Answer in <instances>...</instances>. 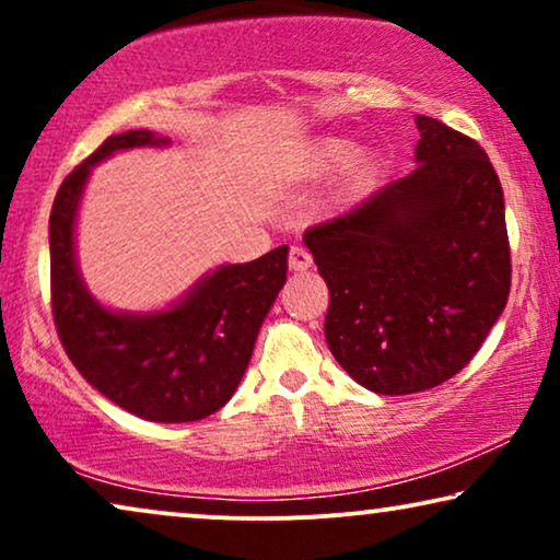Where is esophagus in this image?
<instances>
[{
    "instance_id": "esophagus-1",
    "label": "esophagus",
    "mask_w": 560,
    "mask_h": 560,
    "mask_svg": "<svg viewBox=\"0 0 560 560\" xmlns=\"http://www.w3.org/2000/svg\"><path fill=\"white\" fill-rule=\"evenodd\" d=\"M288 265H290V270H293V272H305V270H308V267L313 265L308 249H303V247H290Z\"/></svg>"
}]
</instances>
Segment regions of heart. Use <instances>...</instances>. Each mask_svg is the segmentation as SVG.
<instances>
[{
  "label": "heart",
  "mask_w": 560,
  "mask_h": 560,
  "mask_svg": "<svg viewBox=\"0 0 560 560\" xmlns=\"http://www.w3.org/2000/svg\"><path fill=\"white\" fill-rule=\"evenodd\" d=\"M354 155V144L349 140H339V137H326V140H318L311 144V150L305 152L303 158V173H328L334 167L347 163V160ZM372 183V173L364 163H357L354 171H351L349 188L351 190H364Z\"/></svg>",
  "instance_id": "obj_1"
}]
</instances>
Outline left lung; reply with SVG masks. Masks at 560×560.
<instances>
[{
  "label": "left lung",
  "instance_id": "1",
  "mask_svg": "<svg viewBox=\"0 0 560 560\" xmlns=\"http://www.w3.org/2000/svg\"><path fill=\"white\" fill-rule=\"evenodd\" d=\"M416 125V171L303 234L331 295L328 349L380 395L462 372L510 295L504 196L487 152L433 117Z\"/></svg>",
  "mask_w": 560,
  "mask_h": 560
}]
</instances>
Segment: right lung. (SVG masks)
Wrapping results in <instances>:
<instances>
[{
	"label": "right lung",
	"instance_id": "obj_1",
	"mask_svg": "<svg viewBox=\"0 0 560 560\" xmlns=\"http://www.w3.org/2000/svg\"><path fill=\"white\" fill-rule=\"evenodd\" d=\"M167 144L148 129L114 135L60 183L50 211V303L58 339L91 387L137 418L188 423L224 408L247 370L259 326L288 275V247L206 275L173 308L112 313L83 285L73 221L98 160Z\"/></svg>",
	"mask_w": 560,
	"mask_h": 560
}]
</instances>
